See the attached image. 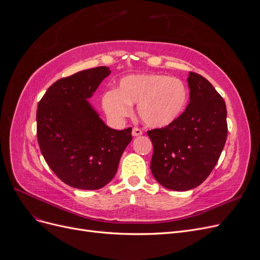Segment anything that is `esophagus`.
<instances>
[{"instance_id":"34e87169","label":"esophagus","mask_w":260,"mask_h":260,"mask_svg":"<svg viewBox=\"0 0 260 260\" xmlns=\"http://www.w3.org/2000/svg\"><path fill=\"white\" fill-rule=\"evenodd\" d=\"M142 133H143V131L141 130V129H139V128H133V129H132V136H133V137L142 136Z\"/></svg>"}]
</instances>
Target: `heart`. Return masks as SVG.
Instances as JSON below:
<instances>
[{
  "label": "heart",
  "instance_id": "1",
  "mask_svg": "<svg viewBox=\"0 0 260 260\" xmlns=\"http://www.w3.org/2000/svg\"><path fill=\"white\" fill-rule=\"evenodd\" d=\"M187 95L186 85L179 78L159 74L131 75L122 78L117 91H107L102 104L113 120L128 117L131 105H138V115L144 124L165 128L182 115Z\"/></svg>",
  "mask_w": 260,
  "mask_h": 260
}]
</instances>
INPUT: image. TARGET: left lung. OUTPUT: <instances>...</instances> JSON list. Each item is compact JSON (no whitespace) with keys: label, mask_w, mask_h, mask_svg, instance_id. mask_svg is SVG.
<instances>
[{"label":"left lung","mask_w":260,"mask_h":260,"mask_svg":"<svg viewBox=\"0 0 260 260\" xmlns=\"http://www.w3.org/2000/svg\"><path fill=\"white\" fill-rule=\"evenodd\" d=\"M187 83L190 102L179 119L147 131L154 147L152 174L172 191H188L203 183L226 141V107L221 95L199 74L188 73Z\"/></svg>","instance_id":"left-lung-1"}]
</instances>
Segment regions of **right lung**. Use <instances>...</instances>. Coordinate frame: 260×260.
Listing matches in <instances>:
<instances>
[{
  "label": "right lung",
  "mask_w": 260,
  "mask_h": 260,
  "mask_svg": "<svg viewBox=\"0 0 260 260\" xmlns=\"http://www.w3.org/2000/svg\"><path fill=\"white\" fill-rule=\"evenodd\" d=\"M111 69L100 66L61 78L38 104L37 136L46 164L62 182L99 190L117 172L131 128L115 130L89 103Z\"/></svg>",
  "instance_id": "right-lung-1"
}]
</instances>
